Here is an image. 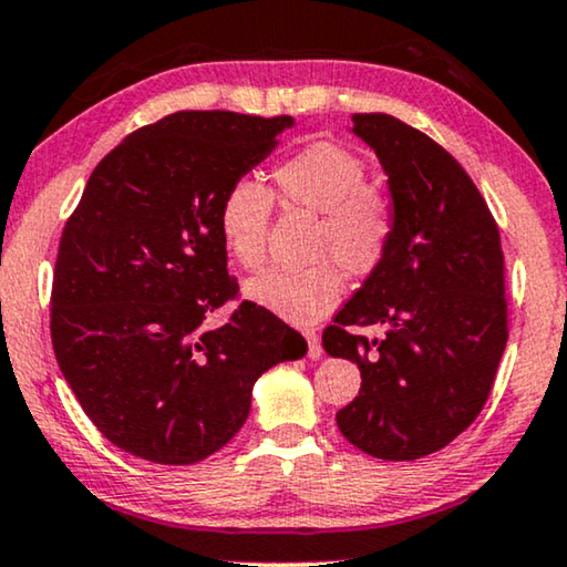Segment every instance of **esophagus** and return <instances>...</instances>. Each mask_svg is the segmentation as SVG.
<instances>
[{
	"mask_svg": "<svg viewBox=\"0 0 567 567\" xmlns=\"http://www.w3.org/2000/svg\"><path fill=\"white\" fill-rule=\"evenodd\" d=\"M302 336H306V341H308V357L310 359L323 357V346H320L318 333L316 331H302Z\"/></svg>",
	"mask_w": 567,
	"mask_h": 567,
	"instance_id": "1",
	"label": "esophagus"
}]
</instances>
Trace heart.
Wrapping results in <instances>:
<instances>
[{"label": "heart", "instance_id": "b5f03b06", "mask_svg": "<svg viewBox=\"0 0 567 567\" xmlns=\"http://www.w3.org/2000/svg\"><path fill=\"white\" fill-rule=\"evenodd\" d=\"M280 196L320 214L316 255H336L353 272H367L384 257L392 210L367 185L359 157L333 142H312L275 167ZM272 196L265 185L239 177L218 203V234L241 267H259ZM346 292V277L331 259L306 269H267L244 285V298L292 326L326 318Z\"/></svg>", "mask_w": 567, "mask_h": 567}]
</instances>
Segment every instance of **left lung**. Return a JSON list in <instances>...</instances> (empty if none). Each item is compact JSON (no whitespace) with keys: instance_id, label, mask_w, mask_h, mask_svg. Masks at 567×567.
<instances>
[{"instance_id":"left-lung-1","label":"left lung","mask_w":567,"mask_h":567,"mask_svg":"<svg viewBox=\"0 0 567 567\" xmlns=\"http://www.w3.org/2000/svg\"><path fill=\"white\" fill-rule=\"evenodd\" d=\"M349 132L386 175L392 236L323 331L328 357L361 371L359 396L336 422L374 458L415 461L458 437L492 392L506 346L499 229L427 134L386 114H353ZM346 324H382L385 338L351 337Z\"/></svg>"}]
</instances>
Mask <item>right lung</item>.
Returning <instances> with one entry per match:
<instances>
[{
    "label": "right lung",
    "instance_id": "add662e5",
    "mask_svg": "<svg viewBox=\"0 0 567 567\" xmlns=\"http://www.w3.org/2000/svg\"><path fill=\"white\" fill-rule=\"evenodd\" d=\"M292 116L177 112L96 165L68 218L53 277L58 367L109 443L163 466L224 447L257 379L308 353L295 328L241 302L226 269L218 203L272 155Z\"/></svg>",
    "mask_w": 567,
    "mask_h": 567
}]
</instances>
